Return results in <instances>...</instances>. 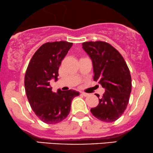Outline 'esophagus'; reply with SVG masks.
Masks as SVG:
<instances>
[{
  "mask_svg": "<svg viewBox=\"0 0 153 153\" xmlns=\"http://www.w3.org/2000/svg\"><path fill=\"white\" fill-rule=\"evenodd\" d=\"M81 94H82L84 97H87L89 96L88 94H86V93H84V92H81Z\"/></svg>",
  "mask_w": 153,
  "mask_h": 153,
  "instance_id": "1",
  "label": "esophagus"
}]
</instances>
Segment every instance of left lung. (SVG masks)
Masks as SVG:
<instances>
[{
  "mask_svg": "<svg viewBox=\"0 0 153 153\" xmlns=\"http://www.w3.org/2000/svg\"><path fill=\"white\" fill-rule=\"evenodd\" d=\"M94 67V80L105 88L96 108H91L93 115L105 122L118 120L126 110L131 91L129 69L122 55L110 43L88 41L82 43Z\"/></svg>",
  "mask_w": 153,
  "mask_h": 153,
  "instance_id": "obj_1",
  "label": "left lung"
}]
</instances>
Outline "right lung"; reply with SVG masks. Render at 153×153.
<instances>
[{
  "mask_svg": "<svg viewBox=\"0 0 153 153\" xmlns=\"http://www.w3.org/2000/svg\"><path fill=\"white\" fill-rule=\"evenodd\" d=\"M72 44L63 41L44 43L31 57L26 71L25 86L29 102L45 124L64 120L70 112L73 98L79 95L74 90L54 93L50 85L51 79L57 80L61 62Z\"/></svg>",
  "mask_w": 153,
  "mask_h": 153,
  "instance_id": "right-lung-1",
  "label": "right lung"
}]
</instances>
